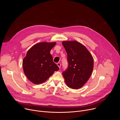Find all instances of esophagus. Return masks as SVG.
Listing matches in <instances>:
<instances>
[{"instance_id":"esophagus-1","label":"esophagus","mask_w":120,"mask_h":120,"mask_svg":"<svg viewBox=\"0 0 120 120\" xmlns=\"http://www.w3.org/2000/svg\"><path fill=\"white\" fill-rule=\"evenodd\" d=\"M57 65H58V66L59 68H60V67H61V63H57Z\"/></svg>"}]
</instances>
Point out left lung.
Masks as SVG:
<instances>
[{
    "label": "left lung",
    "instance_id": "left-lung-1",
    "mask_svg": "<svg viewBox=\"0 0 120 120\" xmlns=\"http://www.w3.org/2000/svg\"><path fill=\"white\" fill-rule=\"evenodd\" d=\"M67 54L68 67L62 73L67 86L81 88L90 78L94 68L93 58L83 45L76 41H63Z\"/></svg>",
    "mask_w": 120,
    "mask_h": 120
}]
</instances>
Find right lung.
<instances>
[{
    "instance_id": "add662e5",
    "label": "right lung",
    "mask_w": 120,
    "mask_h": 120,
    "mask_svg": "<svg viewBox=\"0 0 120 120\" xmlns=\"http://www.w3.org/2000/svg\"><path fill=\"white\" fill-rule=\"evenodd\" d=\"M56 43L42 42L32 46L23 59L24 73L29 81L40 84L47 80L55 71L59 69L53 61L50 51Z\"/></svg>"
}]
</instances>
